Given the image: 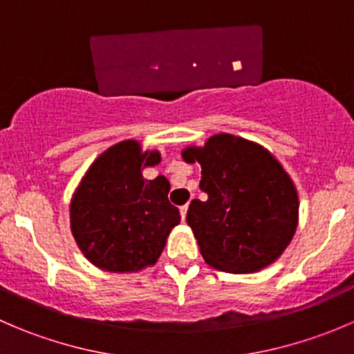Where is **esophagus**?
<instances>
[{
    "mask_svg": "<svg viewBox=\"0 0 354 354\" xmlns=\"http://www.w3.org/2000/svg\"><path fill=\"white\" fill-rule=\"evenodd\" d=\"M187 212H188V203H185V205L180 207V216L183 221H185V217H187Z\"/></svg>",
    "mask_w": 354,
    "mask_h": 354,
    "instance_id": "obj_1",
    "label": "esophagus"
}]
</instances>
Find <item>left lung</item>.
Here are the masks:
<instances>
[{
  "label": "left lung",
  "instance_id": "left-lung-1",
  "mask_svg": "<svg viewBox=\"0 0 354 354\" xmlns=\"http://www.w3.org/2000/svg\"><path fill=\"white\" fill-rule=\"evenodd\" d=\"M202 167L205 202L192 200L187 223L205 263L231 274L262 270L276 262L298 227L299 200L291 176L266 147L217 133L202 147L181 151Z\"/></svg>",
  "mask_w": 354,
  "mask_h": 354
}]
</instances>
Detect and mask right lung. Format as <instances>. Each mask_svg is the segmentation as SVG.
Segmentation results:
<instances>
[{
	"label": "right lung",
	"instance_id": "obj_1",
	"mask_svg": "<svg viewBox=\"0 0 354 354\" xmlns=\"http://www.w3.org/2000/svg\"><path fill=\"white\" fill-rule=\"evenodd\" d=\"M160 162L159 151L138 140L111 145L88 166L70 200V230L82 255L108 272H140L159 260L181 221L167 200L169 181L145 180Z\"/></svg>",
	"mask_w": 354,
	"mask_h": 354
}]
</instances>
